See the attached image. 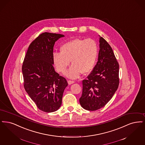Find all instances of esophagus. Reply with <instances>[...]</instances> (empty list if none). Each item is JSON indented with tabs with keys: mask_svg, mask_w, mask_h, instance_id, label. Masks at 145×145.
Listing matches in <instances>:
<instances>
[{
	"mask_svg": "<svg viewBox=\"0 0 145 145\" xmlns=\"http://www.w3.org/2000/svg\"><path fill=\"white\" fill-rule=\"evenodd\" d=\"M68 84L70 85V84H73V83H74L75 82L74 81H70V80H68Z\"/></svg>",
	"mask_w": 145,
	"mask_h": 145,
	"instance_id": "34e87169",
	"label": "esophagus"
}]
</instances>
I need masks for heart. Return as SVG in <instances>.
<instances>
[{
  "label": "heart",
  "mask_w": 145,
  "mask_h": 145,
  "mask_svg": "<svg viewBox=\"0 0 145 145\" xmlns=\"http://www.w3.org/2000/svg\"><path fill=\"white\" fill-rule=\"evenodd\" d=\"M97 55L98 46L93 39L76 38L63 44L61 52H54L52 61L58 72L65 73L71 61L72 65L66 75L75 79L93 69Z\"/></svg>",
  "instance_id": "heart-1"
}]
</instances>
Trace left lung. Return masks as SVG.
I'll use <instances>...</instances> for the list:
<instances>
[{"label":"left lung","mask_w":145,"mask_h":145,"mask_svg":"<svg viewBox=\"0 0 145 145\" xmlns=\"http://www.w3.org/2000/svg\"><path fill=\"white\" fill-rule=\"evenodd\" d=\"M99 43L98 61L87 79L82 81L80 99L82 107L90 111L104 107L111 100L119 84V65L113 49L100 36Z\"/></svg>","instance_id":"1"}]
</instances>
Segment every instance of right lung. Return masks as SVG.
<instances>
[{"label":"right lung","instance_id":"right-lung-1","mask_svg":"<svg viewBox=\"0 0 145 145\" xmlns=\"http://www.w3.org/2000/svg\"><path fill=\"white\" fill-rule=\"evenodd\" d=\"M61 34L44 32L29 46L22 65L24 87L39 109L51 113L62 105L63 92L68 86L66 79L53 67L54 46Z\"/></svg>","mask_w":145,"mask_h":145}]
</instances>
